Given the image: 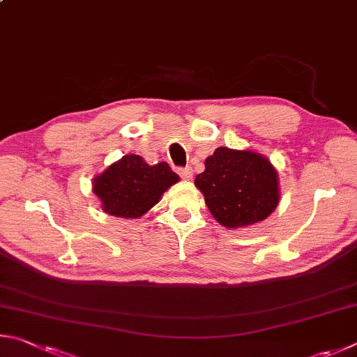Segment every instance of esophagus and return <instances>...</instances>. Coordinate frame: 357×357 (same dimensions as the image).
Segmentation results:
<instances>
[{
  "mask_svg": "<svg viewBox=\"0 0 357 357\" xmlns=\"http://www.w3.org/2000/svg\"><path fill=\"white\" fill-rule=\"evenodd\" d=\"M178 174H180V177H182V178L190 180V178L192 177V169H191L190 166L180 167V169H178Z\"/></svg>",
  "mask_w": 357,
  "mask_h": 357,
  "instance_id": "obj_1",
  "label": "esophagus"
}]
</instances>
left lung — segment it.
<instances>
[{
    "label": "left lung",
    "instance_id": "1",
    "mask_svg": "<svg viewBox=\"0 0 357 357\" xmlns=\"http://www.w3.org/2000/svg\"><path fill=\"white\" fill-rule=\"evenodd\" d=\"M195 183L215 220L229 229L266 220L279 204L278 172L265 156L220 147Z\"/></svg>",
    "mask_w": 357,
    "mask_h": 357
}]
</instances>
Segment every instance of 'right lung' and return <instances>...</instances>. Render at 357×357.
I'll use <instances>...</instances> for the list:
<instances>
[{"mask_svg":"<svg viewBox=\"0 0 357 357\" xmlns=\"http://www.w3.org/2000/svg\"><path fill=\"white\" fill-rule=\"evenodd\" d=\"M177 182L178 175L167 162L149 166L139 155H125L93 178V192L108 215L139 218Z\"/></svg>","mask_w":357,"mask_h":357,"instance_id":"right-lung-1","label":"right lung"}]
</instances>
